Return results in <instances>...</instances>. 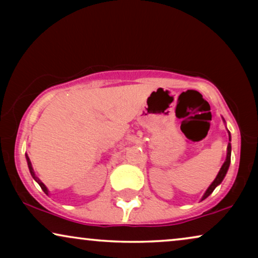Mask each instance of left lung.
Wrapping results in <instances>:
<instances>
[{
	"label": "left lung",
	"mask_w": 258,
	"mask_h": 258,
	"mask_svg": "<svg viewBox=\"0 0 258 258\" xmlns=\"http://www.w3.org/2000/svg\"><path fill=\"white\" fill-rule=\"evenodd\" d=\"M223 121H224V118H223ZM224 122H225V121H224ZM228 134H229V141H231L230 133L228 132ZM230 157H231V144H230V143H228V148H227V157H225L224 163H223V165H222V167H221L220 171H218V174H217V176H216V178L214 179V182L211 183V184L209 185V188L207 189V191L204 192V195L202 196V199H201V201L206 200L207 197L209 196L210 194L214 191L215 188H216V186L220 185L221 183H222V181H223L224 177H225V175H227V172H228L229 165H230Z\"/></svg>",
	"instance_id": "8db88e82"
}]
</instances>
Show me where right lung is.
<instances>
[{"label":"right lung","mask_w":258,"mask_h":258,"mask_svg":"<svg viewBox=\"0 0 258 258\" xmlns=\"http://www.w3.org/2000/svg\"><path fill=\"white\" fill-rule=\"evenodd\" d=\"M26 160H27V163H28V168H29V171H30V175L33 176V178L35 179V181H36L38 184H40V186H41V189L43 190L44 191V194H47V195H49V191H48V189H47V186H45L43 183L41 182V179L37 177L36 175H35V171H34V169H33V165H31V162H30V158H29V156H28V155L26 154Z\"/></svg>","instance_id":"right-lung-1"}]
</instances>
